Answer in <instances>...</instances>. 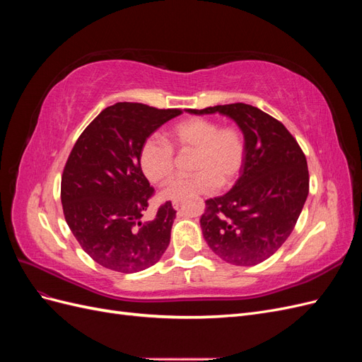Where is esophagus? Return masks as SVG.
Returning a JSON list of instances; mask_svg holds the SVG:
<instances>
[{"label": "esophagus", "mask_w": 362, "mask_h": 362, "mask_svg": "<svg viewBox=\"0 0 362 362\" xmlns=\"http://www.w3.org/2000/svg\"><path fill=\"white\" fill-rule=\"evenodd\" d=\"M180 205H181V202H180V201H175V202L172 204V206L175 208V210H178V208H180Z\"/></svg>", "instance_id": "34e87169"}]
</instances>
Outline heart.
I'll return each mask as SVG.
<instances>
[{"instance_id":"obj_1","label":"heart","mask_w":362,"mask_h":362,"mask_svg":"<svg viewBox=\"0 0 362 362\" xmlns=\"http://www.w3.org/2000/svg\"><path fill=\"white\" fill-rule=\"evenodd\" d=\"M169 143L180 152H194V175L169 182L160 192L163 201L175 202L214 193L218 185H231L243 168L245 139L234 127L218 128L210 119L192 117L172 128ZM170 146L161 137L152 136L140 148V168L152 184H163L172 177L173 151Z\"/></svg>"}]
</instances>
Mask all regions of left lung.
<instances>
[{"label": "left lung", "mask_w": 362, "mask_h": 362, "mask_svg": "<svg viewBox=\"0 0 362 362\" xmlns=\"http://www.w3.org/2000/svg\"><path fill=\"white\" fill-rule=\"evenodd\" d=\"M192 115H223L243 133L246 154L240 177L223 196L205 201L201 229L217 257L234 266H255L284 245L308 198V164L279 120L237 103Z\"/></svg>", "instance_id": "left-lung-1"}]
</instances>
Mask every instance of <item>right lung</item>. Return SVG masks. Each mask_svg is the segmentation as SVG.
<instances>
[{
  "mask_svg": "<svg viewBox=\"0 0 362 362\" xmlns=\"http://www.w3.org/2000/svg\"><path fill=\"white\" fill-rule=\"evenodd\" d=\"M180 110L137 103L107 107L74 145L62 177L66 223L98 264L120 273L145 270L163 257L177 211L170 202L141 221L154 193L140 168L144 141Z\"/></svg>",
  "mask_w": 362,
  "mask_h": 362,
  "instance_id": "1",
  "label": "right lung"
}]
</instances>
